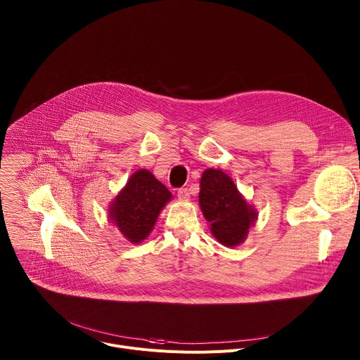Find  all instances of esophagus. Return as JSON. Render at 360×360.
<instances>
[{"instance_id": "1", "label": "esophagus", "mask_w": 360, "mask_h": 360, "mask_svg": "<svg viewBox=\"0 0 360 360\" xmlns=\"http://www.w3.org/2000/svg\"><path fill=\"white\" fill-rule=\"evenodd\" d=\"M178 198L182 199V200L189 199V191H188V188H181V189H178Z\"/></svg>"}]
</instances>
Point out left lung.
<instances>
[{"mask_svg": "<svg viewBox=\"0 0 360 360\" xmlns=\"http://www.w3.org/2000/svg\"><path fill=\"white\" fill-rule=\"evenodd\" d=\"M199 205L211 222L214 236L225 246L239 245L256 219L255 210L239 193L233 181L219 169H207L200 178Z\"/></svg>", "mask_w": 360, "mask_h": 360, "instance_id": "obj_1", "label": "left lung"}]
</instances>
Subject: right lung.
Returning a JSON list of instances; mask_svg holds the SVG:
<instances>
[{"instance_id": "add662e5", "label": "right lung", "mask_w": 360, "mask_h": 360, "mask_svg": "<svg viewBox=\"0 0 360 360\" xmlns=\"http://www.w3.org/2000/svg\"><path fill=\"white\" fill-rule=\"evenodd\" d=\"M171 192L146 169L136 171L110 207V218L132 243L143 240L155 225Z\"/></svg>"}]
</instances>
